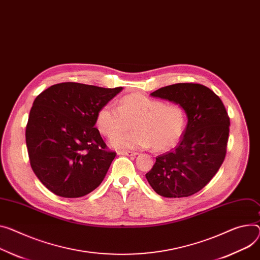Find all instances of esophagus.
Segmentation results:
<instances>
[{"label":"esophagus","mask_w":260,"mask_h":260,"mask_svg":"<svg viewBox=\"0 0 260 260\" xmlns=\"http://www.w3.org/2000/svg\"><path fill=\"white\" fill-rule=\"evenodd\" d=\"M118 154L121 155H127V156H136L137 153L133 152V151H119Z\"/></svg>","instance_id":"34e87169"}]
</instances>
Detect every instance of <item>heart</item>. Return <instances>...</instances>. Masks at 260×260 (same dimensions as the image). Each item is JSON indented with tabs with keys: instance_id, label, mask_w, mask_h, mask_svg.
Wrapping results in <instances>:
<instances>
[{
	"instance_id": "b5f03b06",
	"label": "heart",
	"mask_w": 260,
	"mask_h": 260,
	"mask_svg": "<svg viewBox=\"0 0 260 260\" xmlns=\"http://www.w3.org/2000/svg\"><path fill=\"white\" fill-rule=\"evenodd\" d=\"M132 121L134 132L118 134ZM95 122L103 135L113 136L110 141L113 148L144 149L153 146L155 151L161 152L180 142L186 128L187 113L181 104H167L162 100L132 93L119 100L118 107L111 103L102 106Z\"/></svg>"
}]
</instances>
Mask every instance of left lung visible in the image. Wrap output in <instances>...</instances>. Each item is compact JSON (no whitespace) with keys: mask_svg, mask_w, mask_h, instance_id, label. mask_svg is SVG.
<instances>
[{"mask_svg":"<svg viewBox=\"0 0 260 260\" xmlns=\"http://www.w3.org/2000/svg\"><path fill=\"white\" fill-rule=\"evenodd\" d=\"M151 95L181 104L187 113V126L174 150L156 157L146 178L162 197H189L205 187L224 162L229 115L222 100L202 84L177 83Z\"/></svg>","mask_w":260,"mask_h":260,"instance_id":"left-lung-1","label":"left lung"}]
</instances>
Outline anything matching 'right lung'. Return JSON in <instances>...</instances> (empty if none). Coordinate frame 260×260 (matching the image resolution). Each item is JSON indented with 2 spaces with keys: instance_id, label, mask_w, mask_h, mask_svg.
<instances>
[{
  "instance_id": "1",
  "label": "right lung",
  "mask_w": 260,
  "mask_h": 260,
  "mask_svg": "<svg viewBox=\"0 0 260 260\" xmlns=\"http://www.w3.org/2000/svg\"><path fill=\"white\" fill-rule=\"evenodd\" d=\"M122 89L63 82L36 96L26 144L31 168L49 190L79 198L101 184L116 153L94 128L96 113Z\"/></svg>"
}]
</instances>
